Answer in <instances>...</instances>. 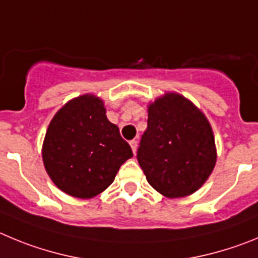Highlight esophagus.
<instances>
[{"label": "esophagus", "instance_id": "34e87169", "mask_svg": "<svg viewBox=\"0 0 258 258\" xmlns=\"http://www.w3.org/2000/svg\"><path fill=\"white\" fill-rule=\"evenodd\" d=\"M130 145H131V149L134 152V154H136V149H138V141L131 140L130 141Z\"/></svg>", "mask_w": 258, "mask_h": 258}]
</instances>
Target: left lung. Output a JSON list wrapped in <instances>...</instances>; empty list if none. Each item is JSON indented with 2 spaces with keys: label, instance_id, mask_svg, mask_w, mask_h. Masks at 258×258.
Instances as JSON below:
<instances>
[{
  "label": "left lung",
  "instance_id": "8db88e82",
  "mask_svg": "<svg viewBox=\"0 0 258 258\" xmlns=\"http://www.w3.org/2000/svg\"><path fill=\"white\" fill-rule=\"evenodd\" d=\"M216 158L210 122L186 97L167 92L148 105L138 161L158 192L167 198L190 196L210 177Z\"/></svg>",
  "mask_w": 258,
  "mask_h": 258
}]
</instances>
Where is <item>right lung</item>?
Here are the masks:
<instances>
[{
	"label": "right lung",
	"mask_w": 258,
	"mask_h": 258,
	"mask_svg": "<svg viewBox=\"0 0 258 258\" xmlns=\"http://www.w3.org/2000/svg\"><path fill=\"white\" fill-rule=\"evenodd\" d=\"M105 113L100 97L86 94L68 101L48 124L43 164L52 182L69 196L89 199L103 192L132 157L131 146Z\"/></svg>",
	"instance_id": "right-lung-1"
}]
</instances>
